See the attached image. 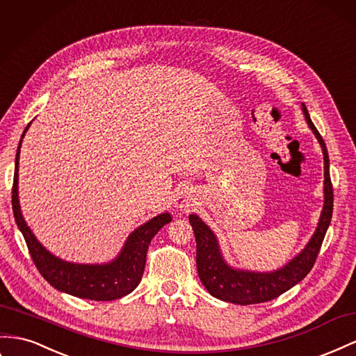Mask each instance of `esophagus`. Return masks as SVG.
Instances as JSON below:
<instances>
[{"label": "esophagus", "mask_w": 356, "mask_h": 356, "mask_svg": "<svg viewBox=\"0 0 356 356\" xmlns=\"http://www.w3.org/2000/svg\"><path fill=\"white\" fill-rule=\"evenodd\" d=\"M196 205V191L191 188H182L175 197V207L179 209H188Z\"/></svg>", "instance_id": "esophagus-1"}]
</instances>
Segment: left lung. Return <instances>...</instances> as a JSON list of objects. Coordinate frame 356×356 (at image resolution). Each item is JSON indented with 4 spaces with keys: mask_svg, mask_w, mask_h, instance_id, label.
Here are the masks:
<instances>
[{
    "mask_svg": "<svg viewBox=\"0 0 356 356\" xmlns=\"http://www.w3.org/2000/svg\"><path fill=\"white\" fill-rule=\"evenodd\" d=\"M302 112L307 124H309V127L312 129L316 139L319 140L322 147L325 165V200L318 227H316L309 244L301 250V253H298L292 261L287 262L283 268H278L277 271L254 273L236 270V268L227 265V262L225 261L222 252H220L217 238L213 230L208 227V225L202 222V218H199V216L196 214L188 216V222L191 227H193L196 238V266L199 278L202 284L205 286V289L213 296L218 298V300L239 305L271 301L300 283L312 271L316 257L319 254L322 241L332 217L334 193L330 177V157L321 133L314 127L309 111H307L304 104Z\"/></svg>",
    "mask_w": 356,
    "mask_h": 356,
    "instance_id": "left-lung-1",
    "label": "left lung"
}]
</instances>
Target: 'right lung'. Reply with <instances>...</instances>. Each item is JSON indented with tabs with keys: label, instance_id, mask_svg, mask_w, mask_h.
<instances>
[{
	"label": "right lung",
	"instance_id": "obj_1",
	"mask_svg": "<svg viewBox=\"0 0 356 356\" xmlns=\"http://www.w3.org/2000/svg\"><path fill=\"white\" fill-rule=\"evenodd\" d=\"M31 122L28 124L19 142L16 160H15V178L12 188V207L16 225L21 230L33 262L35 264L38 273L44 280L64 293H69L78 298L92 301H113L129 295L136 289L140 283V278L145 270L147 252L151 239L159 230L170 223V214L163 213L154 218L148 220L138 229H134L129 235L120 254L108 264H72L54 256L52 253L37 241L35 235L28 227L19 205L17 193V172H19V154H21V143L26 130L30 129Z\"/></svg>",
	"mask_w": 356,
	"mask_h": 356
}]
</instances>
